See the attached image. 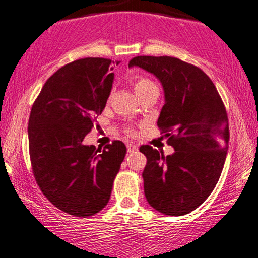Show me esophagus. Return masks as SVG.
Listing matches in <instances>:
<instances>
[{
  "label": "esophagus",
  "mask_w": 258,
  "mask_h": 258,
  "mask_svg": "<svg viewBox=\"0 0 258 258\" xmlns=\"http://www.w3.org/2000/svg\"><path fill=\"white\" fill-rule=\"evenodd\" d=\"M138 150V147H137V145H135V144H128L127 145V152H135V151Z\"/></svg>",
  "instance_id": "34e87169"
}]
</instances>
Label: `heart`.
Returning a JSON list of instances; mask_svg holds the SVG:
<instances>
[{
  "mask_svg": "<svg viewBox=\"0 0 258 258\" xmlns=\"http://www.w3.org/2000/svg\"><path fill=\"white\" fill-rule=\"evenodd\" d=\"M131 85L138 97H140V95H142L147 88L151 87V86H154L153 82L145 77H133L131 79ZM125 132L128 136L135 135V132H133V130L131 128H126Z\"/></svg>",
  "mask_w": 258,
  "mask_h": 258,
  "instance_id": "heart-1",
  "label": "heart"
}]
</instances>
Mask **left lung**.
<instances>
[{"mask_svg":"<svg viewBox=\"0 0 258 258\" xmlns=\"http://www.w3.org/2000/svg\"><path fill=\"white\" fill-rule=\"evenodd\" d=\"M128 66L150 72L163 85L165 105L157 125L174 149L165 157L140 146L147 158L145 197L160 214H190L214 191L224 166L230 137L225 106L211 79L177 57L136 56Z\"/></svg>","mask_w":258,"mask_h":258,"instance_id":"8db88e82","label":"left lung"}]
</instances>
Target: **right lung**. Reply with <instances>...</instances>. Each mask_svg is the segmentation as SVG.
<instances>
[{
  "label": "right lung",
  "instance_id": "add662e5",
  "mask_svg": "<svg viewBox=\"0 0 258 258\" xmlns=\"http://www.w3.org/2000/svg\"><path fill=\"white\" fill-rule=\"evenodd\" d=\"M113 63L85 57L64 64L46 81L30 111L29 156L36 183L54 207L77 217L107 205L126 154L120 140L104 149L82 143L111 93Z\"/></svg>",
  "mask_w": 258,
  "mask_h": 258
}]
</instances>
